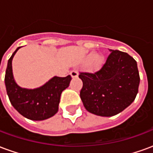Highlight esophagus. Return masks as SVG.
Segmentation results:
<instances>
[{
    "instance_id": "obj_1",
    "label": "esophagus",
    "mask_w": 153,
    "mask_h": 153,
    "mask_svg": "<svg viewBox=\"0 0 153 153\" xmlns=\"http://www.w3.org/2000/svg\"><path fill=\"white\" fill-rule=\"evenodd\" d=\"M70 75H71L72 78H76V77H78V75H79V73L77 72L76 70H72V71L70 72Z\"/></svg>"
}]
</instances>
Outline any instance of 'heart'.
I'll return each mask as SVG.
<instances>
[{"label": "heart", "instance_id": "heart-1", "mask_svg": "<svg viewBox=\"0 0 153 153\" xmlns=\"http://www.w3.org/2000/svg\"><path fill=\"white\" fill-rule=\"evenodd\" d=\"M88 60L89 61H93V68L95 69H98L103 64L104 59L102 56H96L95 53H91L88 56Z\"/></svg>", "mask_w": 153, "mask_h": 153}]
</instances>
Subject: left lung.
<instances>
[{"label": "left lung", "mask_w": 153, "mask_h": 153, "mask_svg": "<svg viewBox=\"0 0 153 153\" xmlns=\"http://www.w3.org/2000/svg\"><path fill=\"white\" fill-rule=\"evenodd\" d=\"M101 70L81 72L80 97L85 109L100 116H113L128 107L138 93L140 82L136 60L128 53L110 50Z\"/></svg>", "instance_id": "1"}]
</instances>
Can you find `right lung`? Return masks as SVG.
I'll return each instance as SVG.
<instances>
[{
  "instance_id": "obj_1",
  "label": "right lung",
  "mask_w": 153,
  "mask_h": 153,
  "mask_svg": "<svg viewBox=\"0 0 153 153\" xmlns=\"http://www.w3.org/2000/svg\"><path fill=\"white\" fill-rule=\"evenodd\" d=\"M18 47L9 59L5 83L10 102L23 116L33 120H43L58 111L61 93L70 85L71 76H55L40 88L27 89L15 83L12 72V60Z\"/></svg>"
}]
</instances>
